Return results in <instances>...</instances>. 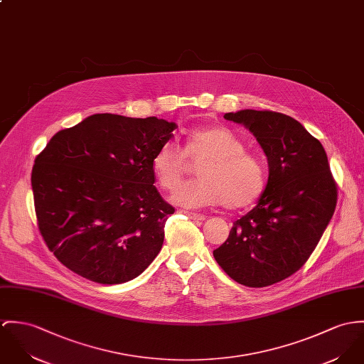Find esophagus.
Instances as JSON below:
<instances>
[{"label":"esophagus","instance_id":"obj_1","mask_svg":"<svg viewBox=\"0 0 364 364\" xmlns=\"http://www.w3.org/2000/svg\"><path fill=\"white\" fill-rule=\"evenodd\" d=\"M189 218H192V220H198V221H203V220H205V217L203 215V214H198V213H192V211H183Z\"/></svg>","mask_w":364,"mask_h":364}]
</instances>
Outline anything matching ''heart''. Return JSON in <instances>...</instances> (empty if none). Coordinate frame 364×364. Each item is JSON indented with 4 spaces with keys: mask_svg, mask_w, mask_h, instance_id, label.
<instances>
[{
    "mask_svg": "<svg viewBox=\"0 0 364 364\" xmlns=\"http://www.w3.org/2000/svg\"><path fill=\"white\" fill-rule=\"evenodd\" d=\"M198 166V181L181 186L172 201L188 208L224 204L236 210L253 204L263 193L265 166L260 156L245 150L242 139L224 125L198 128L188 133L183 147L163 144L151 160L159 186L175 191L189 171Z\"/></svg>",
    "mask_w": 364,
    "mask_h": 364,
    "instance_id": "heart-1",
    "label": "heart"
}]
</instances>
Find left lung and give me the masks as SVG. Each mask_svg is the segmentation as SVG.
Listing matches in <instances>:
<instances>
[{"label":"left lung","mask_w":364,"mask_h":364,"mask_svg":"<svg viewBox=\"0 0 364 364\" xmlns=\"http://www.w3.org/2000/svg\"><path fill=\"white\" fill-rule=\"evenodd\" d=\"M224 118L256 136L267 156L268 181L257 205L233 223L213 255L237 284L264 288L309 260L333 215L338 188L323 144L292 117L242 109Z\"/></svg>","instance_id":"8db88e82"}]
</instances>
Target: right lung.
Returning a JSON list of instances; mask_svg holds the SVG:
<instances>
[{
  "instance_id": "add662e5",
  "label": "right lung",
  "mask_w": 364,
  "mask_h": 364,
  "mask_svg": "<svg viewBox=\"0 0 364 364\" xmlns=\"http://www.w3.org/2000/svg\"><path fill=\"white\" fill-rule=\"evenodd\" d=\"M173 122L95 114L55 133L32 171L38 231L54 256L97 284L128 282L157 257L175 208L151 160Z\"/></svg>"
}]
</instances>
